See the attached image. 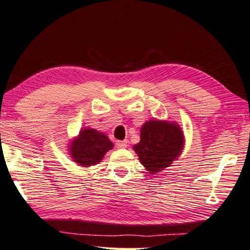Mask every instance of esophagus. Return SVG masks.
<instances>
[{"instance_id":"esophagus-1","label":"esophagus","mask_w":250,"mask_h":250,"mask_svg":"<svg viewBox=\"0 0 250 250\" xmlns=\"http://www.w3.org/2000/svg\"><path fill=\"white\" fill-rule=\"evenodd\" d=\"M116 146L120 147V149H124L127 146V140H119L116 141Z\"/></svg>"}]
</instances>
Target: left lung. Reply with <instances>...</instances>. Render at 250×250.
<instances>
[{
	"label": "left lung",
	"instance_id": "obj_1",
	"mask_svg": "<svg viewBox=\"0 0 250 250\" xmlns=\"http://www.w3.org/2000/svg\"><path fill=\"white\" fill-rule=\"evenodd\" d=\"M185 137L175 122L147 121L140 129V142L134 146L141 164L150 174L169 167L181 154Z\"/></svg>",
	"mask_w": 250,
	"mask_h": 250
}]
</instances>
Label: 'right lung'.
<instances>
[{
    "label": "right lung",
    "instance_id": "right-lung-1",
    "mask_svg": "<svg viewBox=\"0 0 250 250\" xmlns=\"http://www.w3.org/2000/svg\"><path fill=\"white\" fill-rule=\"evenodd\" d=\"M113 147V144L104 132L94 128H84L70 144V155L80 166L89 167L104 159V154Z\"/></svg>",
    "mask_w": 250,
    "mask_h": 250
}]
</instances>
